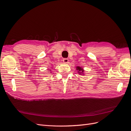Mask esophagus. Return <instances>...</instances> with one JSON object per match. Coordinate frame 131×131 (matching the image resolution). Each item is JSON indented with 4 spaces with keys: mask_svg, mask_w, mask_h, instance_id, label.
I'll use <instances>...</instances> for the list:
<instances>
[{
    "mask_svg": "<svg viewBox=\"0 0 131 131\" xmlns=\"http://www.w3.org/2000/svg\"><path fill=\"white\" fill-rule=\"evenodd\" d=\"M68 61H69V60H68V58H64V59H63V62H64V63H68Z\"/></svg>",
    "mask_w": 131,
    "mask_h": 131,
    "instance_id": "esophagus-1",
    "label": "esophagus"
}]
</instances>
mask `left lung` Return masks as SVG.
<instances>
[{
	"label": "left lung",
	"mask_w": 131,
	"mask_h": 131,
	"mask_svg": "<svg viewBox=\"0 0 131 131\" xmlns=\"http://www.w3.org/2000/svg\"><path fill=\"white\" fill-rule=\"evenodd\" d=\"M76 70L78 71V73L81 75H84L85 74L84 73V69H83L82 67L80 66L76 67Z\"/></svg>",
	"instance_id": "1"
}]
</instances>
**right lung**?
Segmentation results:
<instances>
[{
    "label": "right lung",
    "instance_id": "right-lung-1",
    "mask_svg": "<svg viewBox=\"0 0 131 131\" xmlns=\"http://www.w3.org/2000/svg\"><path fill=\"white\" fill-rule=\"evenodd\" d=\"M51 69H52V68H51ZM48 70H49V71H50V72H51V69H48ZM50 73H51V72H50Z\"/></svg>",
    "mask_w": 131,
    "mask_h": 131
}]
</instances>
